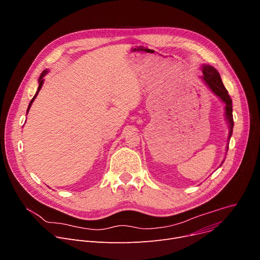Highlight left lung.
Here are the masks:
<instances>
[{"mask_svg": "<svg viewBox=\"0 0 260 260\" xmlns=\"http://www.w3.org/2000/svg\"><path fill=\"white\" fill-rule=\"evenodd\" d=\"M202 72H203V76H202L203 81L212 90V92L216 94L226 104L225 114H226V119L230 128V131H229V139H230L233 131V126H234L233 115H232V100L222 82L221 76H219L218 72L213 67L208 64H203ZM227 151H228V146H227Z\"/></svg>", "mask_w": 260, "mask_h": 260, "instance_id": "1", "label": "left lung"}]
</instances>
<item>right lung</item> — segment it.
<instances>
[{
  "mask_svg": "<svg viewBox=\"0 0 260 260\" xmlns=\"http://www.w3.org/2000/svg\"><path fill=\"white\" fill-rule=\"evenodd\" d=\"M47 74H48V71H47V70H45V71L41 74V77H39V79H38V83H39V85H38L37 91H36V93L34 94V96H33V98H32V100H31V102H30V104H29V106H28V109H27V113L29 112V109H30V107H31L32 103L34 102V100L36 99V96H37V94H38L39 90H41V88H42V86H43V84H44V77H45Z\"/></svg>",
  "mask_w": 260,
  "mask_h": 260,
  "instance_id": "obj_1",
  "label": "right lung"
}]
</instances>
